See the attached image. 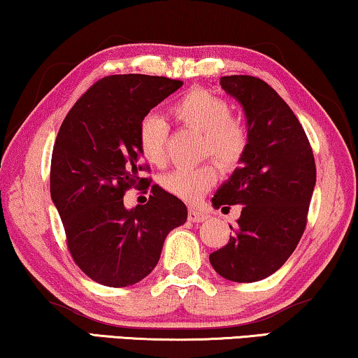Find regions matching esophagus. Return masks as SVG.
<instances>
[{
    "label": "esophagus",
    "mask_w": 358,
    "mask_h": 358,
    "mask_svg": "<svg viewBox=\"0 0 358 358\" xmlns=\"http://www.w3.org/2000/svg\"><path fill=\"white\" fill-rule=\"evenodd\" d=\"M187 217H189V221H192V222H201V221H205L206 217H208V213H205V211L196 210V208H189Z\"/></svg>",
    "instance_id": "1"
}]
</instances>
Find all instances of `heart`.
<instances>
[{"label": "heart", "instance_id": "1", "mask_svg": "<svg viewBox=\"0 0 358 358\" xmlns=\"http://www.w3.org/2000/svg\"><path fill=\"white\" fill-rule=\"evenodd\" d=\"M173 116L184 127L201 132V157H211L222 171L239 166L248 150V131L241 119L231 116V105L224 98L205 89H194L174 103ZM138 150L155 166H163L168 158V124L150 115L138 127ZM216 182L211 164L196 168H178L162 179L163 189L171 195L195 203Z\"/></svg>", "mask_w": 358, "mask_h": 358}]
</instances>
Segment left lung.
Returning <instances> with one entry per match:
<instances>
[{
    "label": "left lung",
    "mask_w": 358,
    "mask_h": 358,
    "mask_svg": "<svg viewBox=\"0 0 358 358\" xmlns=\"http://www.w3.org/2000/svg\"><path fill=\"white\" fill-rule=\"evenodd\" d=\"M220 84L243 106L250 141L241 166L211 200L215 208L242 205V211L210 263L229 281L255 282L278 271L297 247L317 166L302 124L265 80L226 76Z\"/></svg>",
    "instance_id": "left-lung-1"
}]
</instances>
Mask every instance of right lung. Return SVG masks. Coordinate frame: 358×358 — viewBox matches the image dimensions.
I'll list each match as a JSON object with an SVG mask.
<instances>
[{
    "label": "right lung",
    "instance_id": "add662e5",
    "mask_svg": "<svg viewBox=\"0 0 358 358\" xmlns=\"http://www.w3.org/2000/svg\"><path fill=\"white\" fill-rule=\"evenodd\" d=\"M182 87L159 76L103 77L67 113L51 155L50 192L63 220L72 260L87 276L126 287L152 273L164 239L187 220V208L143 178L138 127L150 110ZM134 187L150 199L126 210Z\"/></svg>",
    "mask_w": 358,
    "mask_h": 358
}]
</instances>
